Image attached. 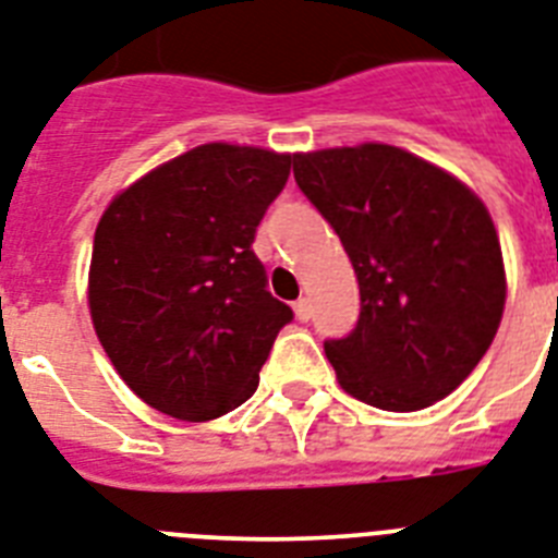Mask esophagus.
<instances>
[{"label":"esophagus","instance_id":"esophagus-1","mask_svg":"<svg viewBox=\"0 0 558 558\" xmlns=\"http://www.w3.org/2000/svg\"><path fill=\"white\" fill-rule=\"evenodd\" d=\"M294 315H298V320H301V323H306L308 317H312V303H308V298L294 301Z\"/></svg>","mask_w":558,"mask_h":558}]
</instances>
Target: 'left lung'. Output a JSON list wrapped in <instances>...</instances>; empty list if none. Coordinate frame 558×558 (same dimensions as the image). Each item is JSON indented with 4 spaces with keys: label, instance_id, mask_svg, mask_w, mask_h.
Returning <instances> with one entry per match:
<instances>
[{
    "label": "left lung",
    "instance_id": "obj_1",
    "mask_svg": "<svg viewBox=\"0 0 558 558\" xmlns=\"http://www.w3.org/2000/svg\"><path fill=\"white\" fill-rule=\"evenodd\" d=\"M294 181L329 221L360 283L351 335L326 357L351 397L420 411L474 372L505 308L488 209L434 163L388 144L294 156Z\"/></svg>",
    "mask_w": 558,
    "mask_h": 558
}]
</instances>
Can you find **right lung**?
<instances>
[{
    "instance_id": "right-lung-1",
    "label": "right lung",
    "mask_w": 558,
    "mask_h": 558,
    "mask_svg": "<svg viewBox=\"0 0 558 558\" xmlns=\"http://www.w3.org/2000/svg\"><path fill=\"white\" fill-rule=\"evenodd\" d=\"M292 156L204 144L112 198L96 227L90 317L107 357L147 405L204 423L257 388L292 308L271 298L257 223Z\"/></svg>"
}]
</instances>
